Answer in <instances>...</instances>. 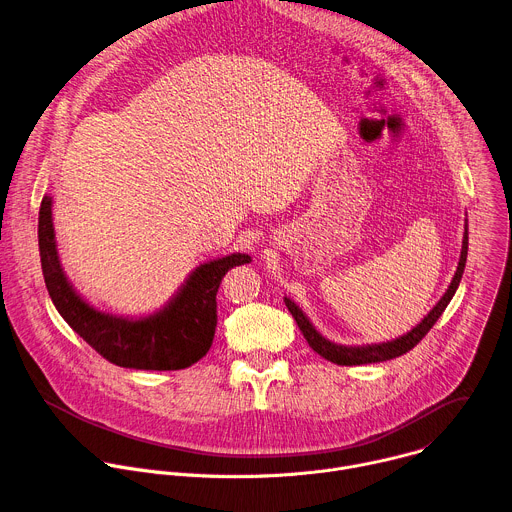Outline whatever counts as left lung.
Returning <instances> with one entry per match:
<instances>
[{
	"mask_svg": "<svg viewBox=\"0 0 512 512\" xmlns=\"http://www.w3.org/2000/svg\"><path fill=\"white\" fill-rule=\"evenodd\" d=\"M466 256H468V220H464V238H462L458 268H456L454 278H452L450 286L446 288L444 296L436 302L434 309L420 321V325H416L412 331H407L405 335H401L393 341L371 343V345H341V343H335V341L327 339L325 335H321L317 331V327L311 323V319L302 313V309L292 298L284 296V304H286V309L290 311V315L294 317V321H296L300 333L304 335L306 343H309L313 347V351H317L327 361L337 363V365H365V363L387 361V359L399 357L410 349H414L426 337V333L436 325V321L442 317V313L446 311V306L450 304L452 296L456 294V290L460 286L464 266H466Z\"/></svg>",
	"mask_w": 512,
	"mask_h": 512,
	"instance_id": "8db88e82",
	"label": "left lung"
}]
</instances>
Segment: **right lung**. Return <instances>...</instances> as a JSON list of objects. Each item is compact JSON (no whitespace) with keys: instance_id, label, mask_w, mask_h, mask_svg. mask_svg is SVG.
<instances>
[{"instance_id":"1","label":"right lung","mask_w":512,"mask_h":512,"mask_svg":"<svg viewBox=\"0 0 512 512\" xmlns=\"http://www.w3.org/2000/svg\"><path fill=\"white\" fill-rule=\"evenodd\" d=\"M54 197L44 195L38 218V244L44 282L60 317L107 361L143 371H177L197 363L214 343L218 325L216 294L234 266L248 254H228L195 266L161 309L143 317L105 313L92 306L68 280L54 232Z\"/></svg>"}]
</instances>
